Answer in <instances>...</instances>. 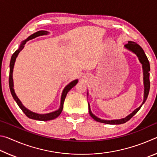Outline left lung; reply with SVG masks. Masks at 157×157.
I'll return each mask as SVG.
<instances>
[{
	"label": "left lung",
	"instance_id": "obj_1",
	"mask_svg": "<svg viewBox=\"0 0 157 157\" xmlns=\"http://www.w3.org/2000/svg\"><path fill=\"white\" fill-rule=\"evenodd\" d=\"M124 47L126 48L127 50H130L132 52L135 53L136 55V56L139 58L140 62L142 63L143 66V83H144V99H143V102L142 105L140 106L139 107L136 109L132 113H131L125 118L118 119V120H111V121H107V120H103V119H100L98 118L97 116H95L94 114H93L91 109H90V105L89 104V112L90 116H91L94 119L95 121L100 122L102 123L105 124H120L126 123L128 121H129L135 114H136L139 110L142 107V105L144 104L145 102L147 100L149 91H150V73L149 71H150V63L147 59V57L146 56L144 51L141 47H140L139 44L135 43L134 41H128V43L124 45Z\"/></svg>",
	"mask_w": 157,
	"mask_h": 157
}]
</instances>
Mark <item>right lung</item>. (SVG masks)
<instances>
[{
    "mask_svg": "<svg viewBox=\"0 0 157 157\" xmlns=\"http://www.w3.org/2000/svg\"><path fill=\"white\" fill-rule=\"evenodd\" d=\"M48 32L47 31H44V30H41V31H38L36 33H34L30 35V36H28L27 39H25L23 41H22V43L20 45L19 48L18 50H16L14 52V54L12 55V56L11 57V61H10V75H9V86H10V91H11V94L13 98H14V100L17 102V105H18V107L21 108V109L23 111V112L24 113L26 116H28L29 118L31 119H34V120H37V121H51L53 120V119L57 118L59 116L61 113H62V109H63V102H64L65 98L66 95H67L68 92L70 91V90L73 88V86H75L77 84V83L78 82V79H75V80H73V82H71V83H69L67 86H66L63 91L62 92V97H61V103H60V107L59 108V109H57V111H52L51 113H44V114H39L33 112V111H30L27 108H25L24 106L23 105L22 103L20 101V100L18 99V97L16 95L14 90V82H13V78H12V73H13V68H14V63L16 61V58L17 57L18 53H19L22 49L24 48L25 44H26V42L28 41L30 39H33L34 38H36L37 36H42V35H45V34H48Z\"/></svg>",
    "mask_w": 157,
    "mask_h": 157,
    "instance_id": "right-lung-1",
    "label": "right lung"
}]
</instances>
